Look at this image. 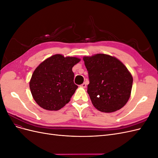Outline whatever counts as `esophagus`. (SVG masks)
Masks as SVG:
<instances>
[{"label": "esophagus", "mask_w": 158, "mask_h": 158, "mask_svg": "<svg viewBox=\"0 0 158 158\" xmlns=\"http://www.w3.org/2000/svg\"><path fill=\"white\" fill-rule=\"evenodd\" d=\"M80 87H82V88H85V87H86V84H85V82H84V83H83L82 84H81V85H80Z\"/></svg>", "instance_id": "1"}]
</instances>
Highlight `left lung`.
Instances as JSON below:
<instances>
[{
  "label": "left lung",
  "mask_w": 158,
  "mask_h": 158,
  "mask_svg": "<svg viewBox=\"0 0 158 158\" xmlns=\"http://www.w3.org/2000/svg\"><path fill=\"white\" fill-rule=\"evenodd\" d=\"M88 72V94L99 111L112 113L125 106L131 97L132 74L116 57L98 53L83 57Z\"/></svg>",
  "instance_id": "obj_1"
}]
</instances>
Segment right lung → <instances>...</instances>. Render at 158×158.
Masks as SVG:
<instances>
[{
    "mask_svg": "<svg viewBox=\"0 0 158 158\" xmlns=\"http://www.w3.org/2000/svg\"><path fill=\"white\" fill-rule=\"evenodd\" d=\"M80 59L52 55L37 66L32 74L30 88L35 102L43 109L58 111L70 101L78 85L74 83L73 66Z\"/></svg>",
    "mask_w": 158,
    "mask_h": 158,
    "instance_id": "add662e5",
    "label": "right lung"
}]
</instances>
